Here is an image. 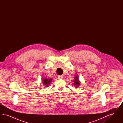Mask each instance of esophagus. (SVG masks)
Instances as JSON below:
<instances>
[{"mask_svg": "<svg viewBox=\"0 0 123 123\" xmlns=\"http://www.w3.org/2000/svg\"><path fill=\"white\" fill-rule=\"evenodd\" d=\"M58 77L59 79H62L63 78V76H58Z\"/></svg>", "mask_w": 123, "mask_h": 123, "instance_id": "1", "label": "esophagus"}]
</instances>
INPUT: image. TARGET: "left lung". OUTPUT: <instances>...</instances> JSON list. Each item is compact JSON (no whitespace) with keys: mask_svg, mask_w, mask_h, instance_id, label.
<instances>
[{"mask_svg":"<svg viewBox=\"0 0 123 123\" xmlns=\"http://www.w3.org/2000/svg\"><path fill=\"white\" fill-rule=\"evenodd\" d=\"M75 82H74V84L75 85H78V86H79V85H80V82H79V80H78V77H77V76H75Z\"/></svg>","mask_w":123,"mask_h":123,"instance_id":"8db88e82","label":"left lung"}]
</instances>
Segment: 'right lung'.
<instances>
[{
    "label": "right lung",
    "instance_id": "obj_1",
    "mask_svg": "<svg viewBox=\"0 0 123 123\" xmlns=\"http://www.w3.org/2000/svg\"><path fill=\"white\" fill-rule=\"evenodd\" d=\"M52 81V79H43V82L44 83V84L46 85V86H47L48 85V84H50V82Z\"/></svg>",
    "mask_w": 123,
    "mask_h": 123
}]
</instances>
